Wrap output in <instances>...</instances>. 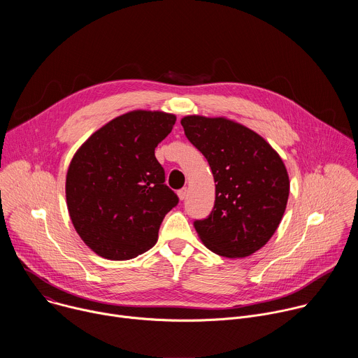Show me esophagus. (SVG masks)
I'll return each instance as SVG.
<instances>
[{"label":"esophagus","mask_w":358,"mask_h":358,"mask_svg":"<svg viewBox=\"0 0 358 358\" xmlns=\"http://www.w3.org/2000/svg\"><path fill=\"white\" fill-rule=\"evenodd\" d=\"M178 198L182 201V199H185V196H187V188H181V189H178Z\"/></svg>","instance_id":"esophagus-1"}]
</instances>
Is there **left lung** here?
Wrapping results in <instances>:
<instances>
[{
	"instance_id": "1",
	"label": "left lung",
	"mask_w": 358,
	"mask_h": 358,
	"mask_svg": "<svg viewBox=\"0 0 358 358\" xmlns=\"http://www.w3.org/2000/svg\"><path fill=\"white\" fill-rule=\"evenodd\" d=\"M181 124L217 182L211 214L194 221L196 234L221 257H249L272 238L285 214L290 185L282 159L259 134L232 120L187 116Z\"/></svg>"
}]
</instances>
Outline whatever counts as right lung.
<instances>
[{
  "label": "right lung",
  "instance_id": "right-lung-1",
  "mask_svg": "<svg viewBox=\"0 0 358 358\" xmlns=\"http://www.w3.org/2000/svg\"><path fill=\"white\" fill-rule=\"evenodd\" d=\"M176 116L136 110L93 133L76 151L66 176L72 224L97 255L126 261L155 246L177 203L155 150Z\"/></svg>",
  "mask_w": 358,
  "mask_h": 358
}]
</instances>
